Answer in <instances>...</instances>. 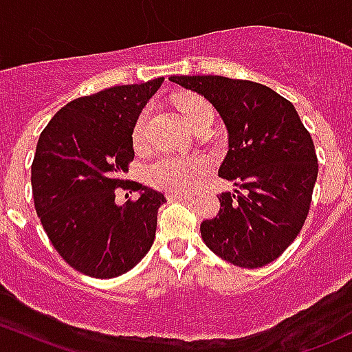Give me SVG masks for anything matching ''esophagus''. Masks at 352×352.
<instances>
[{
	"label": "esophagus",
	"mask_w": 352,
	"mask_h": 352,
	"mask_svg": "<svg viewBox=\"0 0 352 352\" xmlns=\"http://www.w3.org/2000/svg\"><path fill=\"white\" fill-rule=\"evenodd\" d=\"M168 199H179V201H186V202H189V201H192V197L190 196H187V194H168Z\"/></svg>",
	"instance_id": "1"
}]
</instances>
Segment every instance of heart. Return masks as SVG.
Returning a JSON list of instances; mask_svg holds the SVG:
<instances>
[{"instance_id":"b5f03b06","label":"heart","mask_w":352,"mask_h":352,"mask_svg":"<svg viewBox=\"0 0 352 352\" xmlns=\"http://www.w3.org/2000/svg\"><path fill=\"white\" fill-rule=\"evenodd\" d=\"M180 112H182L187 124L199 119L201 116H206V113L212 116V109L209 107L208 102L196 97L186 98L180 105ZM148 122H150V112L143 110L133 127V144L136 148H141L146 141ZM204 172L206 162L202 158L186 160L162 156V158L155 160L151 165H148L146 177L151 186L160 187V189L170 190V192H189L197 186Z\"/></svg>"}]
</instances>
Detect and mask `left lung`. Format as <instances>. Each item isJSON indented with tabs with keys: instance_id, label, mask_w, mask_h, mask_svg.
Listing matches in <instances>:
<instances>
[{
	"instance_id": "8db88e82",
	"label": "left lung",
	"mask_w": 352,
	"mask_h": 352,
	"mask_svg": "<svg viewBox=\"0 0 352 352\" xmlns=\"http://www.w3.org/2000/svg\"><path fill=\"white\" fill-rule=\"evenodd\" d=\"M202 95L228 131L218 175L243 190L221 192L219 212L201 223L209 250L245 269L276 261L298 236L318 173L310 133L296 109L269 87L225 76H170Z\"/></svg>"
}]
</instances>
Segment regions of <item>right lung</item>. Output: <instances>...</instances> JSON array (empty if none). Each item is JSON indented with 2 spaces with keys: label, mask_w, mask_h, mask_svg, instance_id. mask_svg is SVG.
<instances>
[{
  "label": "right lung",
  "mask_w": 352,
  "mask_h": 352,
  "mask_svg": "<svg viewBox=\"0 0 352 352\" xmlns=\"http://www.w3.org/2000/svg\"><path fill=\"white\" fill-rule=\"evenodd\" d=\"M163 80L76 98L38 138L32 163L35 211L59 255L81 274L117 278L153 245L165 196L134 182L138 201L117 204L116 189H126L134 122Z\"/></svg>",
  "instance_id": "obj_1"
}]
</instances>
